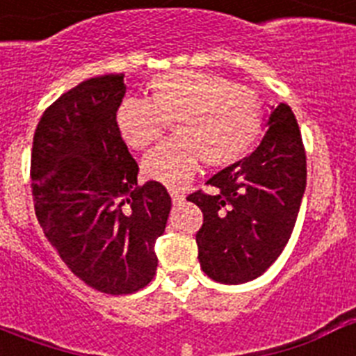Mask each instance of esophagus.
<instances>
[{"mask_svg": "<svg viewBox=\"0 0 356 356\" xmlns=\"http://www.w3.org/2000/svg\"><path fill=\"white\" fill-rule=\"evenodd\" d=\"M169 194H171L172 203H175V205H180L181 201L185 200L184 193H180V191H176V188H171V191H169Z\"/></svg>", "mask_w": 356, "mask_h": 356, "instance_id": "obj_1", "label": "esophagus"}]
</instances>
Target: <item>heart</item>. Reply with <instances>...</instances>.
<instances>
[{
	"label": "heart",
	"mask_w": 356,
	"mask_h": 356,
	"mask_svg": "<svg viewBox=\"0 0 356 356\" xmlns=\"http://www.w3.org/2000/svg\"><path fill=\"white\" fill-rule=\"evenodd\" d=\"M172 121L175 137L143 160V175L180 188L197 171L228 168L248 155L264 127L259 96L229 78L203 71H169L149 81V97H127L115 110L121 139L144 149Z\"/></svg>",
	"instance_id": "b5f03b06"
}]
</instances>
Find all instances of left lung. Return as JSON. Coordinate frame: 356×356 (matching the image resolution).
<instances>
[{"instance_id": "1", "label": "left lung", "mask_w": 356, "mask_h": 356, "mask_svg": "<svg viewBox=\"0 0 356 356\" xmlns=\"http://www.w3.org/2000/svg\"><path fill=\"white\" fill-rule=\"evenodd\" d=\"M262 143L246 159L213 175L212 193L188 194L203 212L196 234L201 269L219 284L259 278L287 246L305 187L307 155L291 106L269 115Z\"/></svg>"}]
</instances>
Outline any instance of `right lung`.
<instances>
[{"mask_svg": "<svg viewBox=\"0 0 356 356\" xmlns=\"http://www.w3.org/2000/svg\"><path fill=\"white\" fill-rule=\"evenodd\" d=\"M124 74L81 81L44 110L31 147V194L44 235L81 282L105 294L149 284L171 196L137 187L139 165L115 124Z\"/></svg>", "mask_w": 356, "mask_h": 356, "instance_id": "add662e5", "label": "right lung"}]
</instances>
